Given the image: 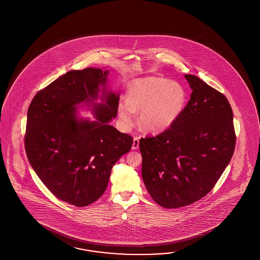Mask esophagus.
I'll use <instances>...</instances> for the list:
<instances>
[{"mask_svg":"<svg viewBox=\"0 0 260 260\" xmlns=\"http://www.w3.org/2000/svg\"><path fill=\"white\" fill-rule=\"evenodd\" d=\"M139 146V139L138 138H134L133 140L132 149H138Z\"/></svg>","mask_w":260,"mask_h":260,"instance_id":"obj_1","label":"esophagus"}]
</instances>
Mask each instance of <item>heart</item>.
I'll return each instance as SVG.
<instances>
[{
	"mask_svg": "<svg viewBox=\"0 0 260 260\" xmlns=\"http://www.w3.org/2000/svg\"><path fill=\"white\" fill-rule=\"evenodd\" d=\"M186 103L187 93L180 83L150 76L130 83L127 100L118 103L117 113L120 124L125 131L132 127L136 111H141L139 125L149 132H161L177 121Z\"/></svg>",
	"mask_w": 260,
	"mask_h": 260,
	"instance_id": "1",
	"label": "heart"
}]
</instances>
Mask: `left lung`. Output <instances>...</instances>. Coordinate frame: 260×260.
Here are the masks:
<instances>
[{"instance_id": "left-lung-1", "label": "left lung", "mask_w": 260, "mask_h": 260, "mask_svg": "<svg viewBox=\"0 0 260 260\" xmlns=\"http://www.w3.org/2000/svg\"><path fill=\"white\" fill-rule=\"evenodd\" d=\"M185 78L192 93L181 115L165 132L139 141L144 184L166 208L191 205L208 193L235 149L226 96L195 75Z\"/></svg>"}]
</instances>
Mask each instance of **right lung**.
Returning <instances> with one entry per match:
<instances>
[{
	"label": "right lung",
	"mask_w": 260,
	"mask_h": 260,
	"mask_svg": "<svg viewBox=\"0 0 260 260\" xmlns=\"http://www.w3.org/2000/svg\"><path fill=\"white\" fill-rule=\"evenodd\" d=\"M108 74L98 68L67 72L35 94L28 107V161L55 197L77 207L100 199L112 166L132 147V137L110 124L120 95L107 88ZM84 105L91 108L94 121L77 117Z\"/></svg>",
	"instance_id": "add662e5"
}]
</instances>
